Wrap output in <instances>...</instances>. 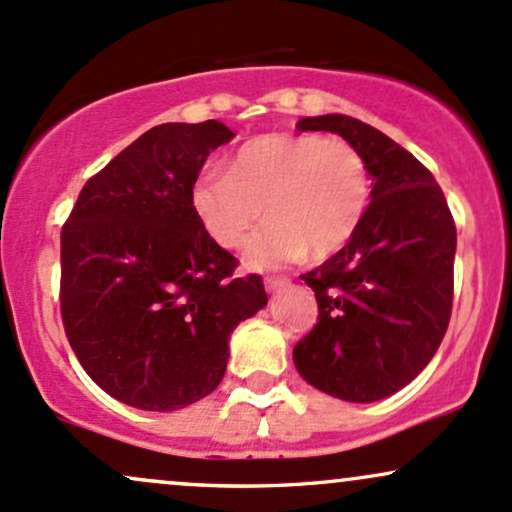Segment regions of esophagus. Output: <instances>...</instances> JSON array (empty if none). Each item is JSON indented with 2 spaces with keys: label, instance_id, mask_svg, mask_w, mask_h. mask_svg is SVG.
I'll return each mask as SVG.
<instances>
[{
  "label": "esophagus",
  "instance_id": "1",
  "mask_svg": "<svg viewBox=\"0 0 512 512\" xmlns=\"http://www.w3.org/2000/svg\"><path fill=\"white\" fill-rule=\"evenodd\" d=\"M286 284H289V279H286V276H264V289H267L269 293L279 291L281 286H286Z\"/></svg>",
  "mask_w": 512,
  "mask_h": 512
}]
</instances>
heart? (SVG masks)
Returning <instances> with one entry per match:
<instances>
[{"label":"heart","instance_id":"obj_1","mask_svg":"<svg viewBox=\"0 0 512 512\" xmlns=\"http://www.w3.org/2000/svg\"><path fill=\"white\" fill-rule=\"evenodd\" d=\"M373 178L366 156L346 139L313 132H276L250 139L228 163L207 170L192 190L199 219L228 250L248 245L255 267H281L305 250L327 257L342 250L368 214Z\"/></svg>","mask_w":512,"mask_h":512}]
</instances>
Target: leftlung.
I'll return each instance as SVG.
<instances>
[{
	"label": "left lung",
	"mask_w": 512,
	"mask_h": 512,
	"mask_svg": "<svg viewBox=\"0 0 512 512\" xmlns=\"http://www.w3.org/2000/svg\"><path fill=\"white\" fill-rule=\"evenodd\" d=\"M301 132H334L361 149L373 197L356 236L303 274L317 322L293 346L305 383L346 402L395 395L428 366L452 313L457 231L424 163L349 115L303 117Z\"/></svg>",
	"instance_id": "8db88e82"
}]
</instances>
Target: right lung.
Segmentation results:
<instances>
[{
	"label": "right lung",
	"instance_id": "obj_1",
	"mask_svg": "<svg viewBox=\"0 0 512 512\" xmlns=\"http://www.w3.org/2000/svg\"><path fill=\"white\" fill-rule=\"evenodd\" d=\"M233 132L216 120L151 127L88 178L62 226L60 310L98 387L175 411L226 373L228 337L267 303L260 274L209 236L192 190Z\"/></svg>",
	"mask_w": 512,
	"mask_h": 512
}]
</instances>
